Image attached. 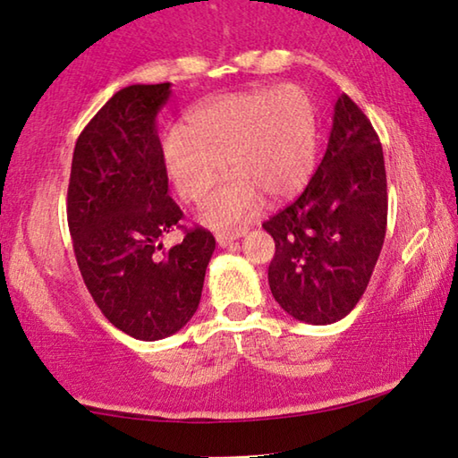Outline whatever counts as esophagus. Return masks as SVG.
<instances>
[{
	"mask_svg": "<svg viewBox=\"0 0 458 458\" xmlns=\"http://www.w3.org/2000/svg\"><path fill=\"white\" fill-rule=\"evenodd\" d=\"M246 234V228H238V230H218L216 232V242L220 246H228L238 240L240 236Z\"/></svg>",
	"mask_w": 458,
	"mask_h": 458,
	"instance_id": "34e87169",
	"label": "esophagus"
}]
</instances>
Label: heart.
Masks as SVG:
<instances>
[{"instance_id":"obj_1","label":"heart","mask_w":458,"mask_h":458,"mask_svg":"<svg viewBox=\"0 0 458 458\" xmlns=\"http://www.w3.org/2000/svg\"><path fill=\"white\" fill-rule=\"evenodd\" d=\"M319 143L317 108L303 89H262L201 106L188 127H172L161 143L165 174L183 201L214 188L226 161L230 177L201 206L208 226L232 228L250 218L260 196L283 199L313 172Z\"/></svg>"}]
</instances>
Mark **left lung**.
Masks as SVG:
<instances>
[{
    "instance_id": "obj_1",
    "label": "left lung",
    "mask_w": 458,
    "mask_h": 458,
    "mask_svg": "<svg viewBox=\"0 0 458 458\" xmlns=\"http://www.w3.org/2000/svg\"><path fill=\"white\" fill-rule=\"evenodd\" d=\"M386 224L382 143L361 108L341 95L307 188L262 224L276 248L268 267L276 303L303 323L344 319L368 289Z\"/></svg>"
}]
</instances>
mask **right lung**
<instances>
[{
    "mask_svg": "<svg viewBox=\"0 0 458 458\" xmlns=\"http://www.w3.org/2000/svg\"><path fill=\"white\" fill-rule=\"evenodd\" d=\"M172 84H131L90 119L76 141L68 182V228L82 281L108 321L127 335H174L199 305L216 240L206 228L182 226L183 212L167 193L155 127ZM182 227L184 240L160 238Z\"/></svg>",
    "mask_w": 458,
    "mask_h": 458,
    "instance_id": "1",
    "label": "right lung"
}]
</instances>
